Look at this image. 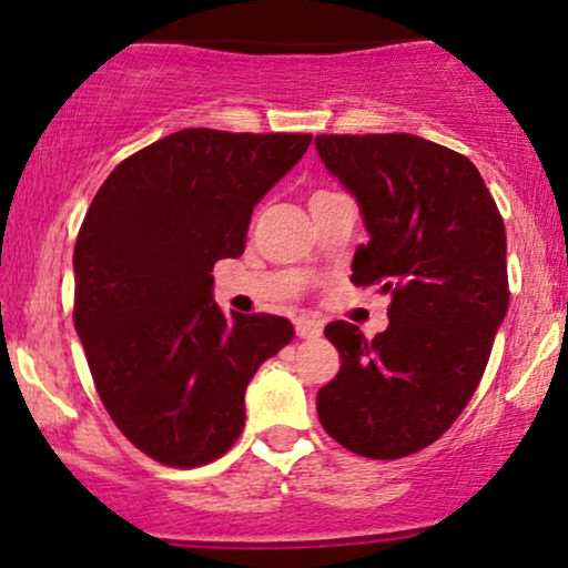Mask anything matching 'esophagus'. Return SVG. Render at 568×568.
Here are the masks:
<instances>
[{
  "label": "esophagus",
  "mask_w": 568,
  "mask_h": 568,
  "mask_svg": "<svg viewBox=\"0 0 568 568\" xmlns=\"http://www.w3.org/2000/svg\"><path fill=\"white\" fill-rule=\"evenodd\" d=\"M296 334L298 338H317L323 334V323L317 317H296Z\"/></svg>",
  "instance_id": "obj_1"
}]
</instances>
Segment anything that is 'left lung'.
I'll list each match as a JSON object with an SVG mask.
<instances>
[{"label": "left lung", "mask_w": 568, "mask_h": 568, "mask_svg": "<svg viewBox=\"0 0 568 568\" xmlns=\"http://www.w3.org/2000/svg\"><path fill=\"white\" fill-rule=\"evenodd\" d=\"M317 154L363 213L352 283L393 296L384 334L325 325L342 368L317 393L325 433L371 459L438 440L484 376L505 321L507 237L465 154L410 133L317 135Z\"/></svg>", "instance_id": "1"}]
</instances>
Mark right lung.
Here are the masks:
<instances>
[{"label": "right lung", "mask_w": 568, "mask_h": 568, "mask_svg": "<svg viewBox=\"0 0 568 568\" xmlns=\"http://www.w3.org/2000/svg\"><path fill=\"white\" fill-rule=\"evenodd\" d=\"M310 141L179 130L122 160L90 202L74 245V328L114 425L162 465L230 452L247 382L293 338L285 317H226L211 272L245 251L253 207Z\"/></svg>", "instance_id": "1"}]
</instances>
